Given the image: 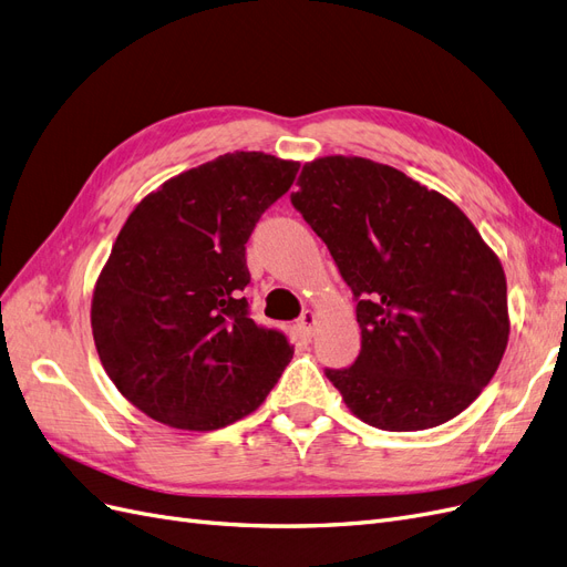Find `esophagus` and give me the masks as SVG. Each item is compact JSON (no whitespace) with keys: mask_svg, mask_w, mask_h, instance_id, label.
<instances>
[{"mask_svg":"<svg viewBox=\"0 0 567 567\" xmlns=\"http://www.w3.org/2000/svg\"><path fill=\"white\" fill-rule=\"evenodd\" d=\"M317 319H319V315H317L315 310L302 312V317H300V329H302L307 336H312L315 326H317Z\"/></svg>","mask_w":567,"mask_h":567,"instance_id":"obj_1","label":"esophagus"}]
</instances>
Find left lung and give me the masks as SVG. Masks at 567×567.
Listing matches in <instances>:
<instances>
[{
	"label": "left lung",
	"mask_w": 567,
	"mask_h": 567,
	"mask_svg": "<svg viewBox=\"0 0 567 567\" xmlns=\"http://www.w3.org/2000/svg\"><path fill=\"white\" fill-rule=\"evenodd\" d=\"M357 298L362 352L326 371L352 414L392 433L468 409L508 346L506 274L454 200L359 156L302 165L290 194Z\"/></svg>",
	"instance_id": "obj_1"
}]
</instances>
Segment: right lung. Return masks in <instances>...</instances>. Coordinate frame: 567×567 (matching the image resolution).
<instances>
[{
	"mask_svg": "<svg viewBox=\"0 0 567 567\" xmlns=\"http://www.w3.org/2000/svg\"><path fill=\"white\" fill-rule=\"evenodd\" d=\"M300 163L234 151L163 182L130 213L92 296V336L120 394L208 433L265 402L293 357L248 317L246 244Z\"/></svg>",
	"mask_w": 567,
	"mask_h": 567,
	"instance_id": "right-lung-1",
	"label": "right lung"
}]
</instances>
